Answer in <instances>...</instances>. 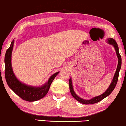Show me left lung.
Segmentation results:
<instances>
[{
    "instance_id": "left-lung-1",
    "label": "left lung",
    "mask_w": 126,
    "mask_h": 126,
    "mask_svg": "<svg viewBox=\"0 0 126 126\" xmlns=\"http://www.w3.org/2000/svg\"><path fill=\"white\" fill-rule=\"evenodd\" d=\"M107 42L109 44L113 45V46L115 48V51H116L117 57H118V66H117L116 70V72H115L114 77H113V78L112 79V81L111 84H110L109 87H108V88L107 89V91H106V92H105L104 93H103V94H100V95L96 96V97H93L92 99H91L90 100L82 99L75 94V91H74L73 88V85H72V79H71V78H70V79H69V89H70V93H71L72 95L73 96V97L75 98L76 100L79 101V102L81 103H82V104H94V103L99 102L100 101L102 100L103 99L106 98L107 96H109L110 94H111V92L113 91V89H114L115 87H116L117 82H118V80L119 71H120V68H121V66H122V58L119 54V47H118V44H117V43L116 41H115V39L110 38H108L107 39Z\"/></svg>"
}]
</instances>
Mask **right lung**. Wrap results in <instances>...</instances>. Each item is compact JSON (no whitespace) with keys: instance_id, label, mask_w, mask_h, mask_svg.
Instances as JSON below:
<instances>
[{"instance_id":"obj_1","label":"right lung","mask_w":126,"mask_h":126,"mask_svg":"<svg viewBox=\"0 0 126 126\" xmlns=\"http://www.w3.org/2000/svg\"><path fill=\"white\" fill-rule=\"evenodd\" d=\"M14 42L11 43L10 47L7 50L4 57L5 77L8 87L24 100L35 101L42 99L47 94L51 82H53L59 72L53 74L49 80L41 87H33L27 85L19 81L14 73L11 66V54L13 51Z\"/></svg>"}]
</instances>
